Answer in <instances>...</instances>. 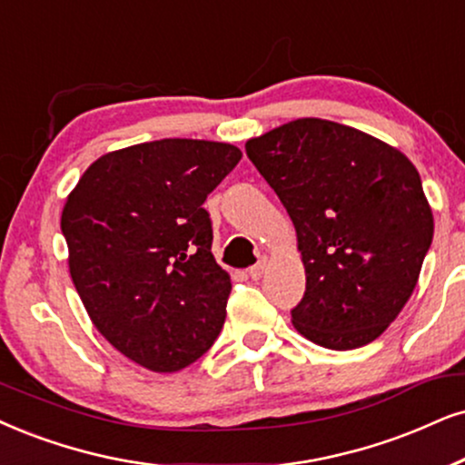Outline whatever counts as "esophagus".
Segmentation results:
<instances>
[{"instance_id":"1","label":"esophagus","mask_w":465,"mask_h":465,"mask_svg":"<svg viewBox=\"0 0 465 465\" xmlns=\"http://www.w3.org/2000/svg\"><path fill=\"white\" fill-rule=\"evenodd\" d=\"M266 268H268V260H266V257H262V260L257 262L255 266L249 268V276H251L252 281H260L262 276H263V272H266Z\"/></svg>"}]
</instances>
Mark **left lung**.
<instances>
[{"label":"left lung","instance_id":"8db88e82","mask_svg":"<svg viewBox=\"0 0 465 465\" xmlns=\"http://www.w3.org/2000/svg\"><path fill=\"white\" fill-rule=\"evenodd\" d=\"M296 227L307 272L296 331L328 350L371 343L412 296L433 238L420 175L356 128L302 117L246 141Z\"/></svg>","mask_w":465,"mask_h":465}]
</instances>
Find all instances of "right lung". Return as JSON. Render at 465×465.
<instances>
[{"mask_svg":"<svg viewBox=\"0 0 465 465\" xmlns=\"http://www.w3.org/2000/svg\"><path fill=\"white\" fill-rule=\"evenodd\" d=\"M236 145L161 139L87 167L62 213L68 266L98 332L156 373L213 348L229 274L213 255L205 197L236 167Z\"/></svg>","mask_w":465,"mask_h":465,"instance_id":"1","label":"right lung"}]
</instances>
